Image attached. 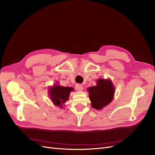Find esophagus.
I'll return each mask as SVG.
<instances>
[{
  "label": "esophagus",
  "mask_w": 155,
  "mask_h": 155,
  "mask_svg": "<svg viewBox=\"0 0 155 155\" xmlns=\"http://www.w3.org/2000/svg\"><path fill=\"white\" fill-rule=\"evenodd\" d=\"M75 89L76 90H77L78 91H81L83 90V86H82L81 84H76L75 86Z\"/></svg>",
  "instance_id": "1"
}]
</instances>
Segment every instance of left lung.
<instances>
[{
	"label": "left lung",
	"mask_w": 155,
	"mask_h": 155,
	"mask_svg": "<svg viewBox=\"0 0 155 155\" xmlns=\"http://www.w3.org/2000/svg\"><path fill=\"white\" fill-rule=\"evenodd\" d=\"M97 85L88 89L92 107L101 109L113 100L114 88L110 80L98 79Z\"/></svg>",
	"instance_id": "obj_1"
}]
</instances>
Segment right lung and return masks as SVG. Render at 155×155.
Returning <instances> with one entry per match:
<instances>
[{
	"mask_svg": "<svg viewBox=\"0 0 155 155\" xmlns=\"http://www.w3.org/2000/svg\"><path fill=\"white\" fill-rule=\"evenodd\" d=\"M49 89V95L51 101L55 106H60V107H62V104L68 101L69 93L73 91L72 87H63L58 85L54 86Z\"/></svg>",
	"mask_w": 155,
	"mask_h": 155,
	"instance_id": "1",
	"label": "right lung"
}]
</instances>
